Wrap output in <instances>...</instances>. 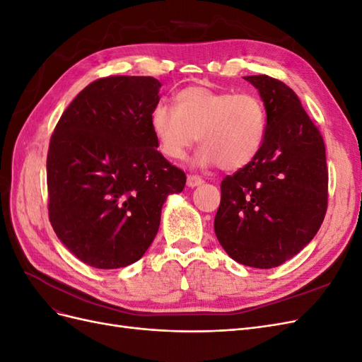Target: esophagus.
Masks as SVG:
<instances>
[{"mask_svg":"<svg viewBox=\"0 0 362 362\" xmlns=\"http://www.w3.org/2000/svg\"><path fill=\"white\" fill-rule=\"evenodd\" d=\"M204 184V180L201 177H198V175H189L187 177V185L190 189L193 187H198V185Z\"/></svg>","mask_w":362,"mask_h":362,"instance_id":"esophagus-1","label":"esophagus"}]
</instances>
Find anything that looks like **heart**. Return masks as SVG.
Listing matches in <instances>:
<instances>
[{
	"mask_svg": "<svg viewBox=\"0 0 362 362\" xmlns=\"http://www.w3.org/2000/svg\"><path fill=\"white\" fill-rule=\"evenodd\" d=\"M149 127L163 156L184 160L198 144L199 166L234 172L254 161L267 129L266 107L254 93L213 90L189 86L175 95V108L158 103L149 115Z\"/></svg>",
	"mask_w": 362,
	"mask_h": 362,
	"instance_id": "heart-1",
	"label": "heart"
}]
</instances>
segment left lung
Instances as JSON below:
<instances>
[{
    "label": "left lung",
    "instance_id": "left-lung-1",
    "mask_svg": "<svg viewBox=\"0 0 362 362\" xmlns=\"http://www.w3.org/2000/svg\"><path fill=\"white\" fill-rule=\"evenodd\" d=\"M267 113L262 149L222 181L214 233L226 254L255 269L278 267L308 245L327 208L326 152L320 131L287 84L245 76Z\"/></svg>",
    "mask_w": 362,
    "mask_h": 362
}]
</instances>
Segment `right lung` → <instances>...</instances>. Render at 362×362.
Here are the masks:
<instances>
[{"label":"right lung","mask_w":362,"mask_h":362,"mask_svg":"<svg viewBox=\"0 0 362 362\" xmlns=\"http://www.w3.org/2000/svg\"><path fill=\"white\" fill-rule=\"evenodd\" d=\"M160 87L152 76L96 80L75 96L51 136L49 222L92 267H127L144 257L163 204L185 185V173L157 151L149 127Z\"/></svg>","instance_id":"obj_1"}]
</instances>
